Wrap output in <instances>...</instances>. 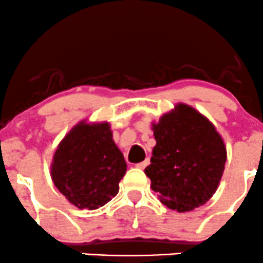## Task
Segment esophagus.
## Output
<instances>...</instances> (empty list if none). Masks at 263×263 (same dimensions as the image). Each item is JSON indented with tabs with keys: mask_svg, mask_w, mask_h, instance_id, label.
Returning a JSON list of instances; mask_svg holds the SVG:
<instances>
[{
	"mask_svg": "<svg viewBox=\"0 0 263 263\" xmlns=\"http://www.w3.org/2000/svg\"><path fill=\"white\" fill-rule=\"evenodd\" d=\"M149 164V158H146L145 161H143V162H140V163H137L136 164V167L137 168H141V170H143V168H146L147 166H148Z\"/></svg>",
	"mask_w": 263,
	"mask_h": 263,
	"instance_id": "obj_1",
	"label": "esophagus"
}]
</instances>
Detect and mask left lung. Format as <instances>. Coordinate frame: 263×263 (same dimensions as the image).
Returning a JSON list of instances; mask_svg holds the SVG:
<instances>
[{
    "instance_id": "left-lung-1",
    "label": "left lung",
    "mask_w": 263,
    "mask_h": 263,
    "mask_svg": "<svg viewBox=\"0 0 263 263\" xmlns=\"http://www.w3.org/2000/svg\"><path fill=\"white\" fill-rule=\"evenodd\" d=\"M156 146L145 174L164 206L178 212L206 203L220 184L227 152L209 118L186 103L152 123Z\"/></svg>"
}]
</instances>
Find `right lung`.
I'll use <instances>...</instances> for the list:
<instances>
[{
	"label": "right lung",
	"mask_w": 263,
	"mask_h": 263,
	"mask_svg": "<svg viewBox=\"0 0 263 263\" xmlns=\"http://www.w3.org/2000/svg\"><path fill=\"white\" fill-rule=\"evenodd\" d=\"M127 164L108 122L81 121L60 142L51 164L54 186L79 209L97 210L118 193Z\"/></svg>",
	"instance_id": "right-lung-1"
}]
</instances>
